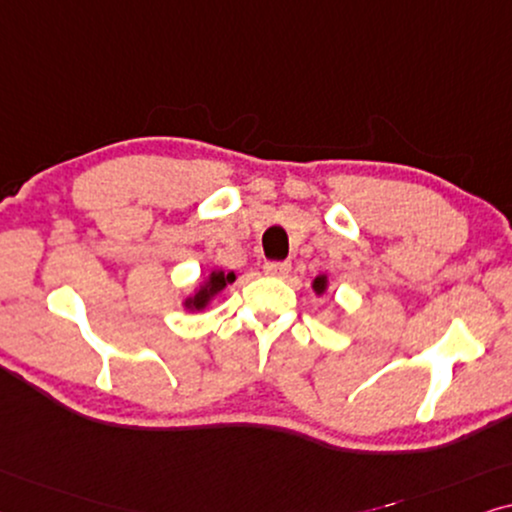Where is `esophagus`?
I'll list each match as a JSON object with an SVG mask.
<instances>
[{"mask_svg":"<svg viewBox=\"0 0 512 512\" xmlns=\"http://www.w3.org/2000/svg\"><path fill=\"white\" fill-rule=\"evenodd\" d=\"M264 274L271 278H285L290 274V264L288 262H267L264 264Z\"/></svg>","mask_w":512,"mask_h":512,"instance_id":"esophagus-1","label":"esophagus"}]
</instances>
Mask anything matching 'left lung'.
I'll list each match as a JSON object with an SVG mask.
<instances>
[{
  "instance_id": "obj_1",
  "label": "left lung",
  "mask_w": 512,
  "mask_h": 512,
  "mask_svg": "<svg viewBox=\"0 0 512 512\" xmlns=\"http://www.w3.org/2000/svg\"><path fill=\"white\" fill-rule=\"evenodd\" d=\"M311 288H313V292H316V295H323V292L327 290V276H316V278H313Z\"/></svg>"
}]
</instances>
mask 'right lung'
Masks as SVG:
<instances>
[{"label": "right lung", "mask_w": 512, "mask_h": 512, "mask_svg": "<svg viewBox=\"0 0 512 512\" xmlns=\"http://www.w3.org/2000/svg\"><path fill=\"white\" fill-rule=\"evenodd\" d=\"M234 281H236L234 271H229V274H224V271H210L206 281L199 285V290H196L192 297L185 299V306L189 311L206 309V306L210 304V299H213L217 292H222L229 283H234Z\"/></svg>", "instance_id": "obj_1"}]
</instances>
